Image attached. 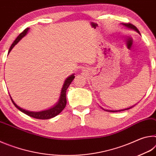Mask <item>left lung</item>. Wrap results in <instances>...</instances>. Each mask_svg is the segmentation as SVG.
<instances>
[{
    "label": "left lung",
    "instance_id": "8db88e82",
    "mask_svg": "<svg viewBox=\"0 0 156 156\" xmlns=\"http://www.w3.org/2000/svg\"><path fill=\"white\" fill-rule=\"evenodd\" d=\"M121 24H122L123 26H125V27L128 28V29H130V30H132L136 31L137 33H138L139 34H140V33L139 30H138V29L136 28V26H134V25H133L132 24H130V23H121ZM134 106H135V105H133V106H132V107H131L126 108V109H120V110H108V109H103V108H102V109H104L105 111H107V112H121V111H125V110H126V109H131V108L133 107Z\"/></svg>",
    "mask_w": 156,
    "mask_h": 156
}]
</instances>
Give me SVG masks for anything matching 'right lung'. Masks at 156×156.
Listing matches in <instances>:
<instances>
[{"label":"right lung","mask_w":156,"mask_h":156,"mask_svg":"<svg viewBox=\"0 0 156 156\" xmlns=\"http://www.w3.org/2000/svg\"><path fill=\"white\" fill-rule=\"evenodd\" d=\"M30 28H27L23 31L22 33H20L19 34L16 39L14 41V43H12V44L10 47V48L9 49L8 51V54H9V52L12 51V49H13L16 44L18 42H19L21 39H22L23 37L27 35V34ZM75 76L74 74H72L71 76H69L68 78H66V80L64 82V84H63L62 87L61 89V91H60V98L58 101L56 102V104L53 106L52 107L49 108L48 109L44 110V111H41V112H31V111H28L26 110L25 109H23V108L20 107L19 106L15 103L14 100H13L12 98L11 97L9 94V96L11 98V100L13 102V104L15 105V107L17 108L18 109H19L20 112H22L23 113H25L27 115L30 116V117H32L34 118H37V119H41V120H47V119H50V118H54L55 116H56L57 115H58L59 113L62 112V111L65 109V107L67 105V99H66V91H67V89H68L69 86L70 85V84L72 83V82L73 81V79H74Z\"/></svg>","instance_id":"1"}]
</instances>
